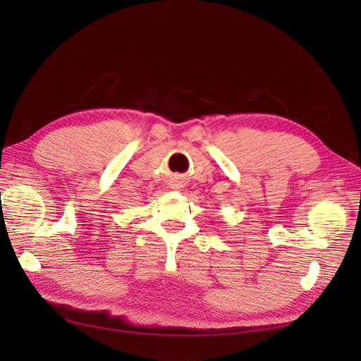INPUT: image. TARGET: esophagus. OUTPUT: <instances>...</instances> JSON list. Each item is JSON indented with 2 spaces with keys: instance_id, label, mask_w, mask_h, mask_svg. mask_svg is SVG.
Listing matches in <instances>:
<instances>
[{
  "instance_id": "obj_1",
  "label": "esophagus",
  "mask_w": 361,
  "mask_h": 361,
  "mask_svg": "<svg viewBox=\"0 0 361 361\" xmlns=\"http://www.w3.org/2000/svg\"><path fill=\"white\" fill-rule=\"evenodd\" d=\"M182 187H183V183L180 180H176V182H174V185H173V188H182Z\"/></svg>"
}]
</instances>
